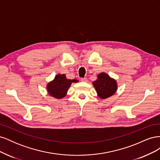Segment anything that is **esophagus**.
Segmentation results:
<instances>
[{
    "instance_id": "34e87169",
    "label": "esophagus",
    "mask_w": 160,
    "mask_h": 160,
    "mask_svg": "<svg viewBox=\"0 0 160 160\" xmlns=\"http://www.w3.org/2000/svg\"><path fill=\"white\" fill-rule=\"evenodd\" d=\"M81 81H83V82H88V79L87 78H81Z\"/></svg>"
}]
</instances>
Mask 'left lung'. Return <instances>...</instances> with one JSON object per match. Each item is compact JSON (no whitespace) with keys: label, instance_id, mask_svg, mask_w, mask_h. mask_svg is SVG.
Returning <instances> with one entry per match:
<instances>
[{"label":"left lung","instance_id":"1","mask_svg":"<svg viewBox=\"0 0 160 160\" xmlns=\"http://www.w3.org/2000/svg\"><path fill=\"white\" fill-rule=\"evenodd\" d=\"M97 77L98 79L93 82V85L99 98L107 99L115 93L118 90L117 81L104 72L98 74Z\"/></svg>","mask_w":160,"mask_h":160}]
</instances>
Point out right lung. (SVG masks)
I'll return each instance as SVG.
<instances>
[{
	"label": "right lung",
	"instance_id": "1",
	"mask_svg": "<svg viewBox=\"0 0 160 160\" xmlns=\"http://www.w3.org/2000/svg\"><path fill=\"white\" fill-rule=\"evenodd\" d=\"M78 81L75 79H67L65 74H57L54 79L47 84V91L52 98L60 99L66 96L72 83H77Z\"/></svg>",
	"mask_w": 160,
	"mask_h": 160
}]
</instances>
